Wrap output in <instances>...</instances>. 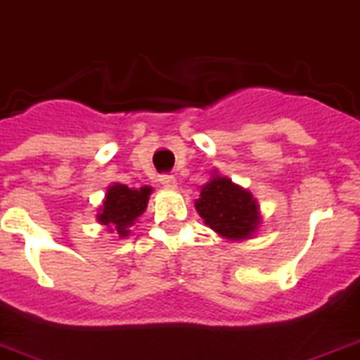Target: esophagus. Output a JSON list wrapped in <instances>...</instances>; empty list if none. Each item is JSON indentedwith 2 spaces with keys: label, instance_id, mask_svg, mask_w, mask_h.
<instances>
[{
  "label": "esophagus",
  "instance_id": "34e87169",
  "mask_svg": "<svg viewBox=\"0 0 360 360\" xmlns=\"http://www.w3.org/2000/svg\"><path fill=\"white\" fill-rule=\"evenodd\" d=\"M161 185L162 186H166V188H175V186H177V179H175V175H172V174H165V175H161Z\"/></svg>",
  "mask_w": 360,
  "mask_h": 360
}]
</instances>
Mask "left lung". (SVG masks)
Returning a JSON list of instances; mask_svg holds the SVG:
<instances>
[{"instance_id":"8db88e82","label":"left lung","mask_w":360,"mask_h":360,"mask_svg":"<svg viewBox=\"0 0 360 360\" xmlns=\"http://www.w3.org/2000/svg\"><path fill=\"white\" fill-rule=\"evenodd\" d=\"M258 201L249 190L234 185L229 177L214 172L212 179L201 186L195 210L212 231L226 240H247L259 225Z\"/></svg>"}]
</instances>
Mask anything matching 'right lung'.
I'll list each match as a JSON object with an SVG mask.
<instances>
[{
    "mask_svg": "<svg viewBox=\"0 0 360 360\" xmlns=\"http://www.w3.org/2000/svg\"><path fill=\"white\" fill-rule=\"evenodd\" d=\"M150 194H152L150 186L137 190L115 183L105 192V199L101 207V212L96 214V219L101 225L108 226V231L113 234H119L120 238L129 236L139 217L146 210Z\"/></svg>",
    "mask_w": 360,
    "mask_h": 360,
    "instance_id": "1",
    "label": "right lung"
}]
</instances>
